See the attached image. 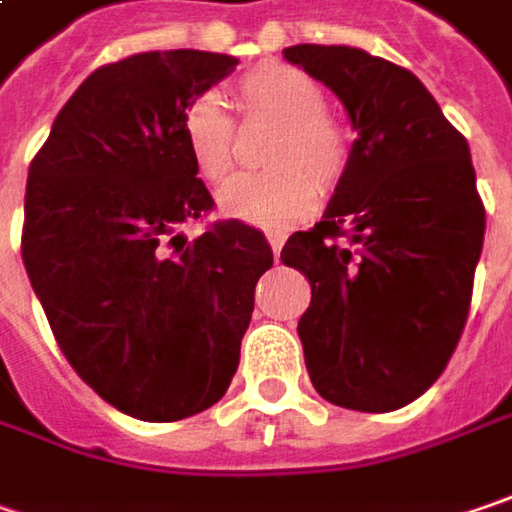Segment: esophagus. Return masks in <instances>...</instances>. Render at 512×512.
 Here are the masks:
<instances>
[{
  "label": "esophagus",
  "mask_w": 512,
  "mask_h": 512,
  "mask_svg": "<svg viewBox=\"0 0 512 512\" xmlns=\"http://www.w3.org/2000/svg\"><path fill=\"white\" fill-rule=\"evenodd\" d=\"M268 244L270 250H273V256H276V262H279V250H282V244H285V236H282V233H268Z\"/></svg>",
  "instance_id": "34e87169"
}]
</instances>
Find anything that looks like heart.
<instances>
[{"label": "heart", "instance_id": "1", "mask_svg": "<svg viewBox=\"0 0 512 512\" xmlns=\"http://www.w3.org/2000/svg\"><path fill=\"white\" fill-rule=\"evenodd\" d=\"M233 100L247 120L276 123L265 146L270 169L230 181L221 213L244 224L285 230L308 216L317 192H334L354 161V135L325 112V91L302 68L259 63L233 83ZM181 138L195 172L207 184H224L236 169V126L216 97H195L181 115Z\"/></svg>", "mask_w": 512, "mask_h": 512}]
</instances>
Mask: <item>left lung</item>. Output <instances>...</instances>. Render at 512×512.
<instances>
[{
	"mask_svg": "<svg viewBox=\"0 0 512 512\" xmlns=\"http://www.w3.org/2000/svg\"><path fill=\"white\" fill-rule=\"evenodd\" d=\"M343 100L354 161L322 221L282 262L311 282L299 340L314 389L357 412H395L447 369L473 299L484 204L467 138L403 65L348 45H291Z\"/></svg>",
	"mask_w": 512,
	"mask_h": 512,
	"instance_id": "8db88e82",
	"label": "left lung"
}]
</instances>
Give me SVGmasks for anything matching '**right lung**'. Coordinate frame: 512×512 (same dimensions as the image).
<instances>
[{
  "instance_id": "right-lung-1",
  "label": "right lung",
  "mask_w": 512,
  "mask_h": 512,
  "mask_svg": "<svg viewBox=\"0 0 512 512\" xmlns=\"http://www.w3.org/2000/svg\"><path fill=\"white\" fill-rule=\"evenodd\" d=\"M210 51H143L71 94L25 187L22 262L54 340L97 395L138 421L218 403L239 369L265 236L221 218L195 178L181 115L236 68Z\"/></svg>"
}]
</instances>
